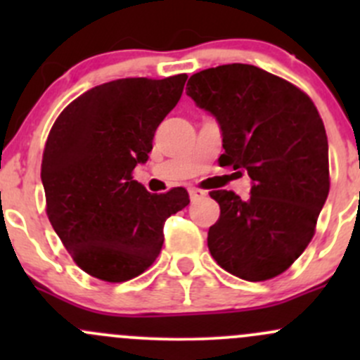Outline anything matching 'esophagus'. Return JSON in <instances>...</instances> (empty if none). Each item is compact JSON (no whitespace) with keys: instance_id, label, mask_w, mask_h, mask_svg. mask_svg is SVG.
I'll use <instances>...</instances> for the list:
<instances>
[{"instance_id":"34e87169","label":"esophagus","mask_w":360,"mask_h":360,"mask_svg":"<svg viewBox=\"0 0 360 360\" xmlns=\"http://www.w3.org/2000/svg\"><path fill=\"white\" fill-rule=\"evenodd\" d=\"M207 195V191L203 190H198V188H190V198L191 200H200Z\"/></svg>"}]
</instances>
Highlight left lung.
<instances>
[{
    "instance_id": "left-lung-1",
    "label": "left lung",
    "mask_w": 360,
    "mask_h": 360,
    "mask_svg": "<svg viewBox=\"0 0 360 360\" xmlns=\"http://www.w3.org/2000/svg\"><path fill=\"white\" fill-rule=\"evenodd\" d=\"M186 96L219 123L221 165L252 181L248 200L210 193L221 207L207 237L210 254L244 281L277 277L310 244L329 193L328 136L317 108L292 83L250 64L203 69L188 79Z\"/></svg>"
}]
</instances>
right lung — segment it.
<instances>
[{"instance_id": "1", "label": "right lung", "mask_w": 360, "mask_h": 360, "mask_svg": "<svg viewBox=\"0 0 360 360\" xmlns=\"http://www.w3.org/2000/svg\"><path fill=\"white\" fill-rule=\"evenodd\" d=\"M186 78H123L94 86L50 130L41 163L46 214L92 277L125 282L143 274L162 250L167 217L190 203L184 188L151 195L132 179Z\"/></svg>"}]
</instances>
